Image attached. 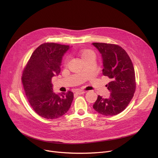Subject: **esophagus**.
I'll list each match as a JSON object with an SVG mask.
<instances>
[{
  "instance_id": "obj_1",
  "label": "esophagus",
  "mask_w": 158,
  "mask_h": 158,
  "mask_svg": "<svg viewBox=\"0 0 158 158\" xmlns=\"http://www.w3.org/2000/svg\"><path fill=\"white\" fill-rule=\"evenodd\" d=\"M86 92V91H84V90H82V89H80V90H78L77 91V92H76V94H79V95H81V94H85Z\"/></svg>"
}]
</instances>
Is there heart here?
<instances>
[{"instance_id":"obj_1","label":"heart","mask_w":158,"mask_h":158,"mask_svg":"<svg viewBox=\"0 0 158 158\" xmlns=\"http://www.w3.org/2000/svg\"><path fill=\"white\" fill-rule=\"evenodd\" d=\"M80 55L84 61H86L92 58H95V52L90 49H84L80 51ZM69 61V57H66L64 60V64H66Z\"/></svg>"}]
</instances>
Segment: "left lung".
<instances>
[{
    "label": "left lung",
    "mask_w": 158,
    "mask_h": 158,
    "mask_svg": "<svg viewBox=\"0 0 158 158\" xmlns=\"http://www.w3.org/2000/svg\"><path fill=\"white\" fill-rule=\"evenodd\" d=\"M102 55V73L111 81L107 85L111 94L108 98L98 96L93 107L105 116H113L125 110L134 96L136 78L133 64L126 51L111 44H92Z\"/></svg>",
    "instance_id": "1"
}]
</instances>
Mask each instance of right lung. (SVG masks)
I'll return each instance as SVG.
<instances>
[{
	"mask_svg": "<svg viewBox=\"0 0 158 158\" xmlns=\"http://www.w3.org/2000/svg\"><path fill=\"white\" fill-rule=\"evenodd\" d=\"M69 48V45L56 43L41 44L23 70L22 82L27 100L34 111L46 119L61 117L73 101V92L56 94L51 82L52 77L60 73L62 57Z\"/></svg>",
	"mask_w": 158,
	"mask_h": 158,
	"instance_id": "obj_1",
	"label": "right lung"
}]
</instances>
